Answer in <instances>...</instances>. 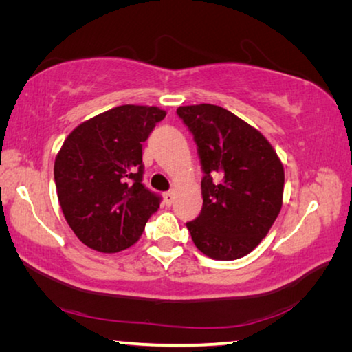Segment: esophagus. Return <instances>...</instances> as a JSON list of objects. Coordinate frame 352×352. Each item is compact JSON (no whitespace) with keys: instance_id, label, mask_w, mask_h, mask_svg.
I'll return each mask as SVG.
<instances>
[{"instance_id":"34e87169","label":"esophagus","mask_w":352,"mask_h":352,"mask_svg":"<svg viewBox=\"0 0 352 352\" xmlns=\"http://www.w3.org/2000/svg\"><path fill=\"white\" fill-rule=\"evenodd\" d=\"M174 192H172V190H169V192H166L164 195H163V199H164V204L168 205V206H170L172 204H174Z\"/></svg>"}]
</instances>
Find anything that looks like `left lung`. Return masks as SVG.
<instances>
[{"label": "left lung", "mask_w": 352, "mask_h": 352, "mask_svg": "<svg viewBox=\"0 0 352 352\" xmlns=\"http://www.w3.org/2000/svg\"><path fill=\"white\" fill-rule=\"evenodd\" d=\"M197 144L204 206L188 222L201 253L233 261L259 245L283 206L284 168L259 130L219 105L178 107Z\"/></svg>", "instance_id": "8db88e82"}]
</instances>
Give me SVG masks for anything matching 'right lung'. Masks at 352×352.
Masks as SVG:
<instances>
[{"label": "right lung", "mask_w": 352, "mask_h": 352, "mask_svg": "<svg viewBox=\"0 0 352 352\" xmlns=\"http://www.w3.org/2000/svg\"><path fill=\"white\" fill-rule=\"evenodd\" d=\"M166 116L158 107L119 105L77 126L54 163L58 204L82 243L118 253L140 239L162 197L142 184V142Z\"/></svg>", "instance_id": "1"}]
</instances>
